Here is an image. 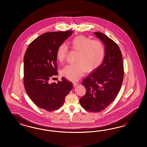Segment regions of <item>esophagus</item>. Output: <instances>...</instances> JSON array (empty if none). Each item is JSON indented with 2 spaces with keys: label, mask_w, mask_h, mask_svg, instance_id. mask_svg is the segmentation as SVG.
<instances>
[{
  "label": "esophagus",
  "mask_w": 147,
  "mask_h": 147,
  "mask_svg": "<svg viewBox=\"0 0 147 147\" xmlns=\"http://www.w3.org/2000/svg\"><path fill=\"white\" fill-rule=\"evenodd\" d=\"M78 85V83H75V82L73 83V85H74V87H75L76 86H77Z\"/></svg>",
  "instance_id": "obj_1"
}]
</instances>
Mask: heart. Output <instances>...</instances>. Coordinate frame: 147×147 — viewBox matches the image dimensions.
I'll list each match as a JSON object with an SVG mask.
<instances>
[{"label":"heart","mask_w":147,"mask_h":147,"mask_svg":"<svg viewBox=\"0 0 147 147\" xmlns=\"http://www.w3.org/2000/svg\"><path fill=\"white\" fill-rule=\"evenodd\" d=\"M72 48L78 52L77 63L66 65L61 71L62 75L67 80L75 82L84 75L85 71H92L100 64L105 54V48L99 40H92L83 35L77 36L70 42ZM68 47L65 43L57 48L56 57L59 62L66 59Z\"/></svg>","instance_id":"obj_1"}]
</instances>
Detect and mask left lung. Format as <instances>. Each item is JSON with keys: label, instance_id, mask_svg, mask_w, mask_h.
<instances>
[{"label": "left lung", "instance_id": "left-lung-1", "mask_svg": "<svg viewBox=\"0 0 147 147\" xmlns=\"http://www.w3.org/2000/svg\"><path fill=\"white\" fill-rule=\"evenodd\" d=\"M105 46V56L100 65L83 80L86 92L80 99L84 109L100 112L116 98L121 87L124 71L121 52L117 44L102 33L94 32Z\"/></svg>", "mask_w": 147, "mask_h": 147}]
</instances>
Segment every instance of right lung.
I'll return each instance as SVG.
<instances>
[{
  "label": "right lung",
  "instance_id": "1",
  "mask_svg": "<svg viewBox=\"0 0 147 147\" xmlns=\"http://www.w3.org/2000/svg\"><path fill=\"white\" fill-rule=\"evenodd\" d=\"M72 30L43 34L31 42L24 57V83L30 99L40 109L48 112L59 109L73 88L71 82L62 78L50 82L57 75L56 52Z\"/></svg>",
  "mask_w": 147,
  "mask_h": 147
}]
</instances>
